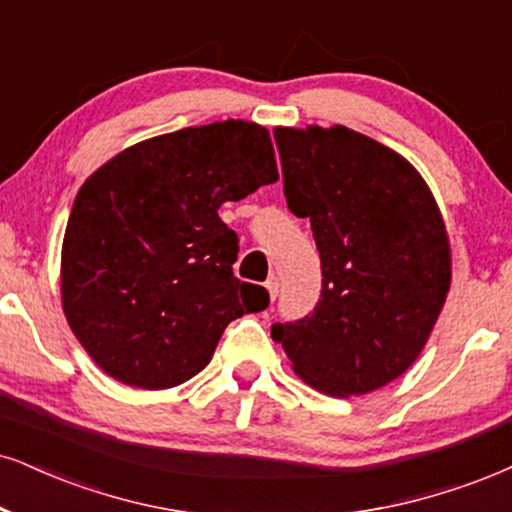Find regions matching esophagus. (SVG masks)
<instances>
[{
	"label": "esophagus",
	"mask_w": 512,
	"mask_h": 512,
	"mask_svg": "<svg viewBox=\"0 0 512 512\" xmlns=\"http://www.w3.org/2000/svg\"><path fill=\"white\" fill-rule=\"evenodd\" d=\"M266 289H268V294H270V299H277V294H280V280H277L275 275H270L268 277V282H266Z\"/></svg>",
	"instance_id": "34e87169"
}]
</instances>
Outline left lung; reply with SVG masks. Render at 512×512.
Returning a JSON list of instances; mask_svg holds the SVG:
<instances>
[{"mask_svg":"<svg viewBox=\"0 0 512 512\" xmlns=\"http://www.w3.org/2000/svg\"><path fill=\"white\" fill-rule=\"evenodd\" d=\"M275 142L289 211L311 218L323 292L311 315L270 334L313 389L370 394L413 365L444 308V216L413 163L361 132L275 128Z\"/></svg>","mask_w":512,"mask_h":512,"instance_id":"left-lung-1","label":"left lung"}]
</instances>
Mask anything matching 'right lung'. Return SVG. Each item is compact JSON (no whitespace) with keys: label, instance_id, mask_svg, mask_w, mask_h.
<instances>
[{"label":"right lung","instance_id":"1","mask_svg":"<svg viewBox=\"0 0 512 512\" xmlns=\"http://www.w3.org/2000/svg\"><path fill=\"white\" fill-rule=\"evenodd\" d=\"M277 175L268 130L230 121L123 149L75 197L61 246V306L113 380L170 389L208 365L235 318L268 292L232 275L237 235L218 216Z\"/></svg>","mask_w":512,"mask_h":512}]
</instances>
